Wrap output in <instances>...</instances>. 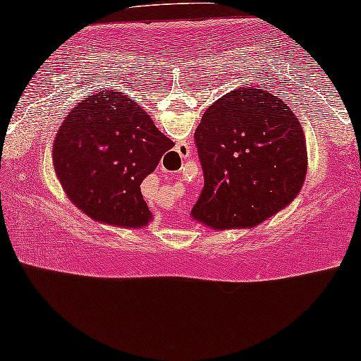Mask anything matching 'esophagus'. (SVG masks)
<instances>
[{
    "instance_id": "34e87169",
    "label": "esophagus",
    "mask_w": 361,
    "mask_h": 361,
    "mask_svg": "<svg viewBox=\"0 0 361 361\" xmlns=\"http://www.w3.org/2000/svg\"><path fill=\"white\" fill-rule=\"evenodd\" d=\"M188 153H190V148H188V145H180L179 147V154L182 158H187Z\"/></svg>"
}]
</instances>
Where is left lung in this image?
Here are the masks:
<instances>
[{
    "label": "left lung",
    "mask_w": 361,
    "mask_h": 361,
    "mask_svg": "<svg viewBox=\"0 0 361 361\" xmlns=\"http://www.w3.org/2000/svg\"><path fill=\"white\" fill-rule=\"evenodd\" d=\"M204 187L192 219L213 231L253 229L289 207L307 177V140L290 108L263 87L226 93L195 132Z\"/></svg>",
    "instance_id": "1"
}]
</instances>
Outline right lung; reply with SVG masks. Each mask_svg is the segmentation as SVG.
<instances>
[{
	"label": "right lung",
	"mask_w": 361,
	"mask_h": 361,
	"mask_svg": "<svg viewBox=\"0 0 361 361\" xmlns=\"http://www.w3.org/2000/svg\"><path fill=\"white\" fill-rule=\"evenodd\" d=\"M173 140L135 99L104 92L66 116L53 143V166L66 195L98 223L142 229L153 219L140 184Z\"/></svg>",
	"instance_id": "1"
}]
</instances>
